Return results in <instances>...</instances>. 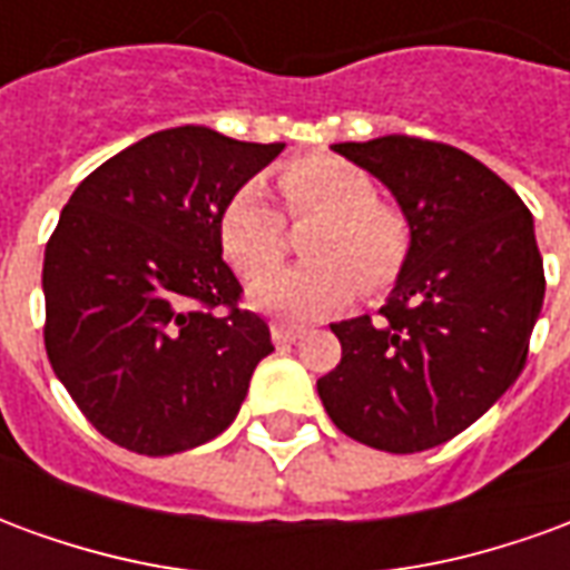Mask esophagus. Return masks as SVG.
I'll use <instances>...</instances> for the list:
<instances>
[{"instance_id":"obj_1","label":"esophagus","mask_w":570,"mask_h":570,"mask_svg":"<svg viewBox=\"0 0 570 570\" xmlns=\"http://www.w3.org/2000/svg\"><path fill=\"white\" fill-rule=\"evenodd\" d=\"M302 326L298 323H286V321H274L272 323V338L277 342V345H289V342H296V338H302Z\"/></svg>"}]
</instances>
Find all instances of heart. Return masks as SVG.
Returning <instances> with one entry per match:
<instances>
[{
  "label": "heart",
  "mask_w": 570,
  "mask_h": 570,
  "mask_svg": "<svg viewBox=\"0 0 570 570\" xmlns=\"http://www.w3.org/2000/svg\"><path fill=\"white\" fill-rule=\"evenodd\" d=\"M277 188L286 213L305 219L321 213L305 237L311 259L281 272L286 253L284 213L265 198L259 183H244L219 216V240L228 259L247 277L253 305L284 317H323L363 289H382L394 281L409 253L403 210L375 195L372 179L357 164L335 155H308L284 164Z\"/></svg>",
  "instance_id": "1"
}]
</instances>
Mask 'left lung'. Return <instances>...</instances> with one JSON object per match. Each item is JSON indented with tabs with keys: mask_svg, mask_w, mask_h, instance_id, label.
<instances>
[{
	"mask_svg": "<svg viewBox=\"0 0 570 570\" xmlns=\"http://www.w3.org/2000/svg\"><path fill=\"white\" fill-rule=\"evenodd\" d=\"M406 213L412 247L379 317L333 323L342 360L317 379L351 440L412 454L449 442L525 370L543 305L534 219L501 176L449 142H335Z\"/></svg>",
	"mask_w": 570,
	"mask_h": 570,
	"instance_id": "left-lung-1",
	"label": "left lung"
}]
</instances>
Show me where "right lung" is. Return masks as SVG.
Wrapping results in <instances>:
<instances>
[{
    "label": "right lung",
    "mask_w": 570,
    "mask_h": 570,
    "mask_svg": "<svg viewBox=\"0 0 570 570\" xmlns=\"http://www.w3.org/2000/svg\"><path fill=\"white\" fill-rule=\"evenodd\" d=\"M284 142L158 130L72 191L45 244V351L81 415L121 449L176 454L219 436L274 351L223 262L228 198Z\"/></svg>",
    "instance_id": "right-lung-1"
}]
</instances>
